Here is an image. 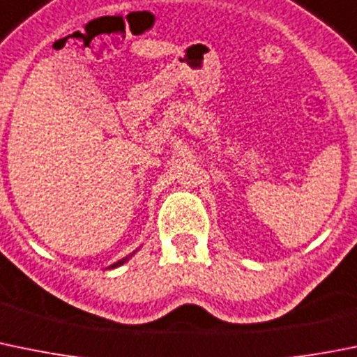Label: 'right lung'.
<instances>
[{
    "instance_id": "obj_1",
    "label": "right lung",
    "mask_w": 357,
    "mask_h": 357,
    "mask_svg": "<svg viewBox=\"0 0 357 357\" xmlns=\"http://www.w3.org/2000/svg\"><path fill=\"white\" fill-rule=\"evenodd\" d=\"M137 249H139V248H137ZM137 249H136V251H132V252H130V255H129V256H126V258L119 259V261H116V263H113V265H109V266H108V268H116V266H120V265H123V263H126V261H129V259H130V258H132V256H134V255H136V252H137Z\"/></svg>"
}]
</instances>
